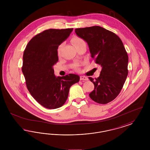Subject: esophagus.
I'll return each instance as SVG.
<instances>
[{
	"mask_svg": "<svg viewBox=\"0 0 150 150\" xmlns=\"http://www.w3.org/2000/svg\"><path fill=\"white\" fill-rule=\"evenodd\" d=\"M80 80H88V78H87V77H86V76H80Z\"/></svg>",
	"mask_w": 150,
	"mask_h": 150,
	"instance_id": "esophagus-1",
	"label": "esophagus"
}]
</instances>
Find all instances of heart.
Returning a JSON list of instances; mask_svg holds the SVG:
<instances>
[{"instance_id":"b5f03b06","label":"heart","mask_w":150,"mask_h":150,"mask_svg":"<svg viewBox=\"0 0 150 150\" xmlns=\"http://www.w3.org/2000/svg\"><path fill=\"white\" fill-rule=\"evenodd\" d=\"M71 42L72 43H73V44L74 45L75 47L79 45L80 44H86L85 41L83 39H81V38H80L79 37H78V36L74 37L71 39ZM62 46H63V43H62V44H59L58 45V48H57V54H58V55L60 54L61 50V49L62 48Z\"/></svg>"}]
</instances>
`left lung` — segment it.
I'll return each instance as SVG.
<instances>
[{
	"instance_id": "8db88e82",
	"label": "left lung",
	"mask_w": 150,
	"mask_h": 150,
	"mask_svg": "<svg viewBox=\"0 0 150 150\" xmlns=\"http://www.w3.org/2000/svg\"><path fill=\"white\" fill-rule=\"evenodd\" d=\"M75 33L88 43L91 57L102 67L98 78L89 77L94 86L89 97L98 103H108L119 95L128 74L124 44L113 32L98 26L76 29Z\"/></svg>"
}]
</instances>
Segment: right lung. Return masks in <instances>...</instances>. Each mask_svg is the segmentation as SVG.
Listing matches in <instances>:
<instances>
[{"label": "right lung", "mask_w": 150, "mask_h": 150, "mask_svg": "<svg viewBox=\"0 0 150 150\" xmlns=\"http://www.w3.org/2000/svg\"><path fill=\"white\" fill-rule=\"evenodd\" d=\"M73 29L45 30L29 42L23 52L22 71L29 92L43 107L62 106L71 86L79 82L78 75L55 76L53 66L58 61L57 48Z\"/></svg>", "instance_id": "add662e5"}]
</instances>
